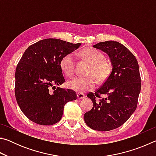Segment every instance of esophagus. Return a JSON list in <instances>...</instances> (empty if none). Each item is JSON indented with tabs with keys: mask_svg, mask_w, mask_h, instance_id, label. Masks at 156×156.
<instances>
[{
	"mask_svg": "<svg viewBox=\"0 0 156 156\" xmlns=\"http://www.w3.org/2000/svg\"><path fill=\"white\" fill-rule=\"evenodd\" d=\"M77 97H78V99L80 100V99H83L85 96L83 94H80V93H78L77 94Z\"/></svg>",
	"mask_w": 156,
	"mask_h": 156,
	"instance_id": "34e87169",
	"label": "esophagus"
}]
</instances>
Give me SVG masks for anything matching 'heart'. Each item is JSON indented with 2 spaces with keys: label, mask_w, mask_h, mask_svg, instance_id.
<instances>
[{
  "label": "heart",
  "mask_w": 156,
  "mask_h": 156,
  "mask_svg": "<svg viewBox=\"0 0 156 156\" xmlns=\"http://www.w3.org/2000/svg\"><path fill=\"white\" fill-rule=\"evenodd\" d=\"M81 56L91 64L89 75H93L100 82L106 80L112 70V64L109 60L104 58V55L98 50L88 47L81 51ZM60 67L63 73L72 77L74 74L75 54L69 53L62 58L60 61ZM96 81L94 76L88 78L75 77L68 81L67 85L72 90L83 93L94 89Z\"/></svg>",
  "instance_id": "b5f03b06"
}]
</instances>
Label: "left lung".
<instances>
[{
  "label": "left lung",
  "instance_id": "obj_1",
  "mask_svg": "<svg viewBox=\"0 0 156 156\" xmlns=\"http://www.w3.org/2000/svg\"><path fill=\"white\" fill-rule=\"evenodd\" d=\"M93 47L109 56L112 71L95 93L87 94L93 108L84 120L94 130L110 131L122 125L136 109L141 89L139 66L134 55L118 42H102ZM101 94L105 97L100 99Z\"/></svg>",
  "mask_w": 156,
  "mask_h": 156
}]
</instances>
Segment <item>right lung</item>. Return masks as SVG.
<instances>
[{
  "label": "right lung",
  "instance_id": "add662e5",
  "mask_svg": "<svg viewBox=\"0 0 156 156\" xmlns=\"http://www.w3.org/2000/svg\"><path fill=\"white\" fill-rule=\"evenodd\" d=\"M80 45L47 38L25 50L16 69L15 96L20 110L32 122L54 125L61 119L65 105L77 98L74 91L56 86L65 82L62 58Z\"/></svg>",
  "mask_w": 156,
  "mask_h": 156
}]
</instances>
